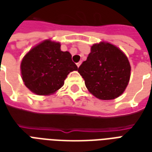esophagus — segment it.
<instances>
[{
	"instance_id": "1",
	"label": "esophagus",
	"mask_w": 152,
	"mask_h": 152,
	"mask_svg": "<svg viewBox=\"0 0 152 152\" xmlns=\"http://www.w3.org/2000/svg\"><path fill=\"white\" fill-rule=\"evenodd\" d=\"M81 63H82V61H79V62H77V67H79V66H80Z\"/></svg>"
}]
</instances>
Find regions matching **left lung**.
Here are the masks:
<instances>
[{"label":"left lung","instance_id":"1","mask_svg":"<svg viewBox=\"0 0 152 152\" xmlns=\"http://www.w3.org/2000/svg\"><path fill=\"white\" fill-rule=\"evenodd\" d=\"M77 71L93 95L102 100H110L125 91L131 76V66L118 48L100 42L91 46L87 59Z\"/></svg>","mask_w":152,"mask_h":152}]
</instances>
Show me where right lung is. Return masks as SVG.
<instances>
[{
    "label": "right lung",
    "mask_w": 152,
    "mask_h": 152,
    "mask_svg": "<svg viewBox=\"0 0 152 152\" xmlns=\"http://www.w3.org/2000/svg\"><path fill=\"white\" fill-rule=\"evenodd\" d=\"M58 42L44 41L32 49L20 64L25 85L38 95L54 93L64 85L67 75L77 70L69 52L61 51Z\"/></svg>",
    "instance_id": "obj_1"
}]
</instances>
